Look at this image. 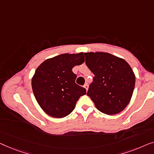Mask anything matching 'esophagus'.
Listing matches in <instances>:
<instances>
[{"instance_id":"obj_1","label":"esophagus","mask_w":154,"mask_h":154,"mask_svg":"<svg viewBox=\"0 0 154 154\" xmlns=\"http://www.w3.org/2000/svg\"><path fill=\"white\" fill-rule=\"evenodd\" d=\"M84 87L86 88V91H87V90H88V84L87 83H86V84H84Z\"/></svg>"}]
</instances>
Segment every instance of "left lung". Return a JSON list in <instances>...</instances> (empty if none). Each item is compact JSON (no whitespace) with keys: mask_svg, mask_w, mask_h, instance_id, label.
<instances>
[{"mask_svg":"<svg viewBox=\"0 0 154 154\" xmlns=\"http://www.w3.org/2000/svg\"><path fill=\"white\" fill-rule=\"evenodd\" d=\"M86 64L95 77L87 91L100 112L113 115L123 111L131 101L135 75L123 58L102 51L84 53Z\"/></svg>","mask_w":154,"mask_h":154,"instance_id":"obj_1","label":"left lung"}]
</instances>
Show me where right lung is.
<instances>
[{
    "label": "right lung",
    "mask_w": 154,
    "mask_h": 154,
    "mask_svg": "<svg viewBox=\"0 0 154 154\" xmlns=\"http://www.w3.org/2000/svg\"><path fill=\"white\" fill-rule=\"evenodd\" d=\"M84 62L83 52L63 54L48 58L36 69L31 85L37 102L49 116L63 118L75 109L86 89L75 83L72 69Z\"/></svg>",
    "instance_id": "add662e5"
}]
</instances>
